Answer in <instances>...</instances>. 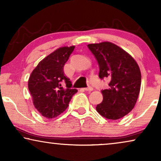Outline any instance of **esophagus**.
I'll list each match as a JSON object with an SVG mask.
<instances>
[{
    "instance_id": "esophagus-1",
    "label": "esophagus",
    "mask_w": 161,
    "mask_h": 161,
    "mask_svg": "<svg viewBox=\"0 0 161 161\" xmlns=\"http://www.w3.org/2000/svg\"><path fill=\"white\" fill-rule=\"evenodd\" d=\"M83 90H84V91H87V92H92V91H93V88L90 86L88 88H85V89H83Z\"/></svg>"
}]
</instances>
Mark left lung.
<instances>
[{
	"instance_id": "8db88e82",
	"label": "left lung",
	"mask_w": 161,
	"mask_h": 161,
	"mask_svg": "<svg viewBox=\"0 0 161 161\" xmlns=\"http://www.w3.org/2000/svg\"><path fill=\"white\" fill-rule=\"evenodd\" d=\"M97 60L101 79L111 80L108 89L101 92L103 99L96 110L108 119L116 120L129 114L137 102L142 75L135 59L122 48L110 42L89 44Z\"/></svg>"
}]
</instances>
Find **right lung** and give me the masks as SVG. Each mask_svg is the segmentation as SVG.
Returning <instances> with one entry per match:
<instances>
[{"label":"right lung","instance_id":"obj_1","mask_svg":"<svg viewBox=\"0 0 161 161\" xmlns=\"http://www.w3.org/2000/svg\"><path fill=\"white\" fill-rule=\"evenodd\" d=\"M75 46H64L43 58L33 70L28 86L35 108L47 119L56 117L65 111L78 92L70 89L72 82L64 73V66ZM66 83V88L62 83Z\"/></svg>","mask_w":161,"mask_h":161}]
</instances>
